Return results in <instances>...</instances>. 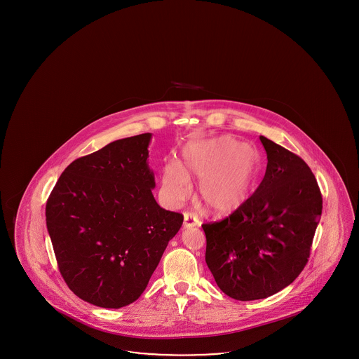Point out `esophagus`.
<instances>
[{"mask_svg":"<svg viewBox=\"0 0 359 359\" xmlns=\"http://www.w3.org/2000/svg\"><path fill=\"white\" fill-rule=\"evenodd\" d=\"M198 224H199V219H198V217H196L195 214H192V212H186V214H184V222H183V226H184L186 229L198 226Z\"/></svg>","mask_w":359,"mask_h":359,"instance_id":"obj_1","label":"esophagus"}]
</instances>
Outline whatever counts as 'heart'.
Listing matches in <instances>:
<instances>
[{
    "label": "heart",
    "mask_w": 359,
    "mask_h": 359,
    "mask_svg": "<svg viewBox=\"0 0 359 359\" xmlns=\"http://www.w3.org/2000/svg\"><path fill=\"white\" fill-rule=\"evenodd\" d=\"M259 154L250 144L221 136L191 144L183 151L182 168L167 164L161 175L165 202L177 207L187 201L189 179H199V198L215 215H230L245 205L256 183Z\"/></svg>",
    "instance_id": "heart-1"
}]
</instances>
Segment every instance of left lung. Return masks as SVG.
<instances>
[{
	"mask_svg": "<svg viewBox=\"0 0 359 359\" xmlns=\"http://www.w3.org/2000/svg\"><path fill=\"white\" fill-rule=\"evenodd\" d=\"M259 140L268 165L256 192L229 218L202 224L205 264L223 293L241 302L269 297L302 273L323 207L306 161Z\"/></svg>",
	"mask_w": 359,
	"mask_h": 359,
	"instance_id": "8db88e82",
	"label": "left lung"
}]
</instances>
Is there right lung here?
I'll list each match as a JSON object with an SVG mask.
<instances>
[{
	"mask_svg": "<svg viewBox=\"0 0 359 359\" xmlns=\"http://www.w3.org/2000/svg\"><path fill=\"white\" fill-rule=\"evenodd\" d=\"M152 133L121 138L72 161L47 201L59 271L90 304L121 308L145 290L183 215L154 199Z\"/></svg>",
	"mask_w": 359,
	"mask_h": 359,
	"instance_id": "obj_1",
	"label": "right lung"
}]
</instances>
